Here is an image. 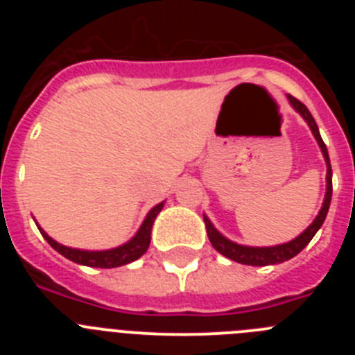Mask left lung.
<instances>
[{
  "instance_id": "obj_1",
  "label": "left lung",
  "mask_w": 355,
  "mask_h": 355,
  "mask_svg": "<svg viewBox=\"0 0 355 355\" xmlns=\"http://www.w3.org/2000/svg\"><path fill=\"white\" fill-rule=\"evenodd\" d=\"M288 101L290 105L293 106L300 115H302L304 121L307 122V126L309 130L313 131L315 135L316 142H318L320 149H322V155L325 158V165H327V192H325V199H324V205L320 208L318 215L316 218L313 220V224L300 233L299 236L293 238L291 241L288 243H281V245H274V247H247V245H240V243H234V241L227 240L224 234H220L218 231L215 229V225L211 224L208 216L205 215V224H206V233H208L209 241H211V245L215 247V250L225 256V258L233 259V261L241 263V265H250V266H266V265H277V263H284L288 259L295 258L304 247L311 241V238L315 236L316 231L322 227L324 224L325 216H327L329 211V206H331V197H332V168H331V159H329V153H327V147H325L324 140L320 137V131L318 126H316L315 119H313L311 112L306 108V105L299 101V99H295L293 96L288 94Z\"/></svg>"
}]
</instances>
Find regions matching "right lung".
Returning <instances> with one entry per match:
<instances>
[{"instance_id":"right-lung-1","label":"right lung","mask_w":355,"mask_h":355,"mask_svg":"<svg viewBox=\"0 0 355 355\" xmlns=\"http://www.w3.org/2000/svg\"><path fill=\"white\" fill-rule=\"evenodd\" d=\"M162 208L163 202H159V205H156L155 208L147 213L146 220L142 222V225H140V229L137 231V234H135L130 241H126L124 245L108 250L71 249V247L62 245V243L53 240L51 236H48V233H46L40 225H37V227H39V231L42 233V236L46 238V241H48L49 245H51L56 252H60L64 258L71 259V261L78 263V265L94 266V268H115V266L128 265V263L139 259L142 254H146V250L149 249L150 243V229H153L155 218L158 216V213L162 211Z\"/></svg>"}]
</instances>
